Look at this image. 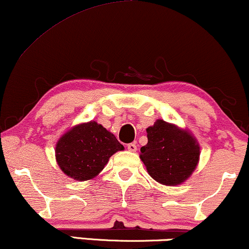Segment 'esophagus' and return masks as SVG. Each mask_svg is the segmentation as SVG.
<instances>
[{
  "mask_svg": "<svg viewBox=\"0 0 249 249\" xmlns=\"http://www.w3.org/2000/svg\"><path fill=\"white\" fill-rule=\"evenodd\" d=\"M127 148H128V150H129L130 152H135L137 150V146H136V144H135V143H129L127 145Z\"/></svg>",
  "mask_w": 249,
  "mask_h": 249,
  "instance_id": "34e87169",
  "label": "esophagus"
}]
</instances>
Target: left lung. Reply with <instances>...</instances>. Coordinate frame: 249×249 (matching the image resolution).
Here are the masks:
<instances>
[{"mask_svg": "<svg viewBox=\"0 0 249 249\" xmlns=\"http://www.w3.org/2000/svg\"><path fill=\"white\" fill-rule=\"evenodd\" d=\"M148 144L141 148L140 158L152 179L177 186L192 176L197 166L199 145L188 130L164 120L146 128Z\"/></svg>", "mask_w": 249, "mask_h": 249, "instance_id": "1", "label": "left lung"}]
</instances>
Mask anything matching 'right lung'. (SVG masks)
<instances>
[{
    "label": "right lung",
    "instance_id": "obj_1",
    "mask_svg": "<svg viewBox=\"0 0 249 249\" xmlns=\"http://www.w3.org/2000/svg\"><path fill=\"white\" fill-rule=\"evenodd\" d=\"M116 137L96 121L72 127L57 141L55 157L64 174L77 181L96 178L109 157L124 150Z\"/></svg>",
    "mask_w": 249,
    "mask_h": 249
}]
</instances>
